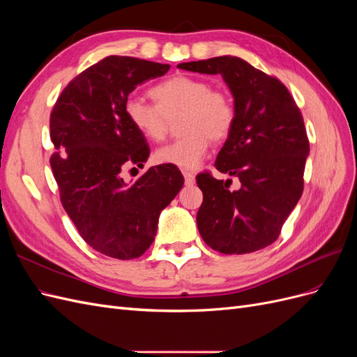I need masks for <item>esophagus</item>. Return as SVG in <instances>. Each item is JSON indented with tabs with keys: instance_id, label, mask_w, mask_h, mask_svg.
I'll use <instances>...</instances> for the list:
<instances>
[{
	"instance_id": "34e87169",
	"label": "esophagus",
	"mask_w": 357,
	"mask_h": 357,
	"mask_svg": "<svg viewBox=\"0 0 357 357\" xmlns=\"http://www.w3.org/2000/svg\"><path fill=\"white\" fill-rule=\"evenodd\" d=\"M183 176H185V183H186V186H192V185H195V176H193L192 172H188V171H185V172H183Z\"/></svg>"
}]
</instances>
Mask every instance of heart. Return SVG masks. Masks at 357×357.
<instances>
[{"instance_id": "1", "label": "heart", "mask_w": 357, "mask_h": 357, "mask_svg": "<svg viewBox=\"0 0 357 357\" xmlns=\"http://www.w3.org/2000/svg\"><path fill=\"white\" fill-rule=\"evenodd\" d=\"M150 95L156 105L131 95L123 107L128 122L149 142L164 139L169 119L181 116L178 129L183 137L156 150L158 164L197 169L207 156L210 139L222 142L232 131L234 102L202 79L174 75L153 86Z\"/></svg>"}]
</instances>
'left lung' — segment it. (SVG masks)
<instances>
[{
    "mask_svg": "<svg viewBox=\"0 0 357 357\" xmlns=\"http://www.w3.org/2000/svg\"><path fill=\"white\" fill-rule=\"evenodd\" d=\"M180 70L220 74L234 96L235 123L214 167L240 180L197 176L204 201L197 214L205 244L244 255L273 244L304 190L310 143L301 110L286 86L236 56L183 62Z\"/></svg>",
    "mask_w": 357,
    "mask_h": 357,
    "instance_id": "left-lung-1",
    "label": "left lung"
}]
</instances>
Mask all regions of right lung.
<instances>
[{"instance_id": "1", "label": "right lung", "mask_w": 357, "mask_h": 357, "mask_svg": "<svg viewBox=\"0 0 357 357\" xmlns=\"http://www.w3.org/2000/svg\"><path fill=\"white\" fill-rule=\"evenodd\" d=\"M168 70V63L107 56L68 83L50 114L56 149L50 167L61 202L82 238L109 257L142 256L155 241L160 211L185 183L172 165L123 178L126 168L143 167L150 155L146 138L128 122L125 101Z\"/></svg>"}]
</instances>
